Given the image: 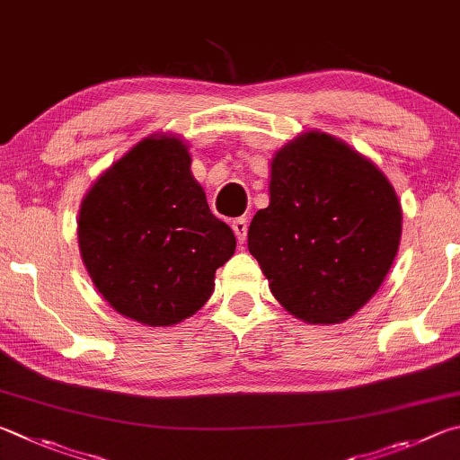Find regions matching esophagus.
<instances>
[{"instance_id": "obj_1", "label": "esophagus", "mask_w": 460, "mask_h": 460, "mask_svg": "<svg viewBox=\"0 0 460 460\" xmlns=\"http://www.w3.org/2000/svg\"><path fill=\"white\" fill-rule=\"evenodd\" d=\"M232 230H234L236 240L240 244L246 240V232H248V222L246 217H236V220H232Z\"/></svg>"}]
</instances>
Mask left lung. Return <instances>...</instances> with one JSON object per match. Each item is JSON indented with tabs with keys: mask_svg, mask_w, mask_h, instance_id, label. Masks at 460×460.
<instances>
[{
	"mask_svg": "<svg viewBox=\"0 0 460 460\" xmlns=\"http://www.w3.org/2000/svg\"><path fill=\"white\" fill-rule=\"evenodd\" d=\"M270 204L254 214L248 251L270 293L311 325L341 323L382 287L398 254L402 206L372 159L323 131L270 161Z\"/></svg>",
	"mask_w": 460,
	"mask_h": 460,
	"instance_id": "8db88e82",
	"label": "left lung"
}]
</instances>
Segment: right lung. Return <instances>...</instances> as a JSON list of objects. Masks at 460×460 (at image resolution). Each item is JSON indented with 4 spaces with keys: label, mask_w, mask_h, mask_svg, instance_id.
I'll return each instance as SVG.
<instances>
[{
    "label": "right lung",
    "mask_w": 460,
    "mask_h": 460,
    "mask_svg": "<svg viewBox=\"0 0 460 460\" xmlns=\"http://www.w3.org/2000/svg\"><path fill=\"white\" fill-rule=\"evenodd\" d=\"M188 145L153 133L99 175L80 204L78 248L112 309L169 327L204 307L234 232L209 212Z\"/></svg>",
    "instance_id": "1"
}]
</instances>
